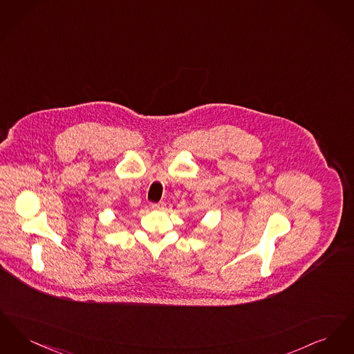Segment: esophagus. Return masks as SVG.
I'll return each instance as SVG.
<instances>
[{
  "mask_svg": "<svg viewBox=\"0 0 354 354\" xmlns=\"http://www.w3.org/2000/svg\"><path fill=\"white\" fill-rule=\"evenodd\" d=\"M165 207H166L165 202L153 203V204H151V208L153 211H162V209H165Z\"/></svg>",
  "mask_w": 354,
  "mask_h": 354,
  "instance_id": "34e87169",
  "label": "esophagus"
}]
</instances>
